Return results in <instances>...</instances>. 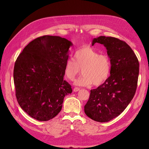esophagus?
Returning a JSON list of instances; mask_svg holds the SVG:
<instances>
[{"label": "esophagus", "mask_w": 149, "mask_h": 149, "mask_svg": "<svg viewBox=\"0 0 149 149\" xmlns=\"http://www.w3.org/2000/svg\"><path fill=\"white\" fill-rule=\"evenodd\" d=\"M80 88H77V87H75L74 89V92H78L79 91H80Z\"/></svg>", "instance_id": "esophagus-1"}]
</instances>
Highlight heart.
I'll return each instance as SVG.
<instances>
[{
    "instance_id": "b5f03b06",
    "label": "heart",
    "mask_w": 149,
    "mask_h": 149,
    "mask_svg": "<svg viewBox=\"0 0 149 149\" xmlns=\"http://www.w3.org/2000/svg\"><path fill=\"white\" fill-rule=\"evenodd\" d=\"M74 58L66 61L64 74L68 80L73 81L82 69L83 74L75 81L77 86H86L93 83L99 86L104 83L110 75L111 63L109 57L100 54L90 46H84L77 50Z\"/></svg>"
}]
</instances>
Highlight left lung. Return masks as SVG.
<instances>
[{
    "mask_svg": "<svg viewBox=\"0 0 149 149\" xmlns=\"http://www.w3.org/2000/svg\"><path fill=\"white\" fill-rule=\"evenodd\" d=\"M103 45L111 63V75L95 89L84 106V112L95 121L108 122L120 115L134 98L137 88L139 61L134 51L124 41L100 36L92 45Z\"/></svg>",
    "mask_w": 149,
    "mask_h": 149,
    "instance_id": "8db88e82",
    "label": "left lung"
}]
</instances>
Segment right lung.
Segmentation results:
<instances>
[{
	"label": "right lung",
	"instance_id": "1",
	"mask_svg": "<svg viewBox=\"0 0 149 149\" xmlns=\"http://www.w3.org/2000/svg\"><path fill=\"white\" fill-rule=\"evenodd\" d=\"M72 45L59 36H42L26 46L15 61V96L21 108L33 118L52 119L61 111L64 97L72 93L71 86L63 80Z\"/></svg>",
	"mask_w": 149,
	"mask_h": 149
}]
</instances>
